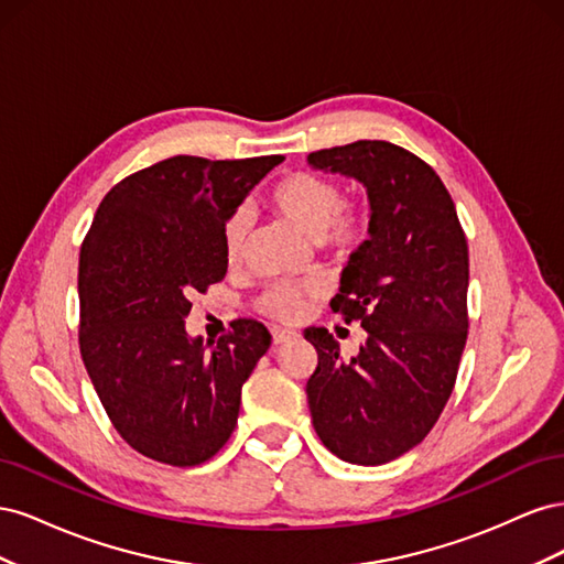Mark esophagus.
Returning <instances> with one entry per match:
<instances>
[{
	"label": "esophagus",
	"mask_w": 564,
	"mask_h": 564,
	"mask_svg": "<svg viewBox=\"0 0 564 564\" xmlns=\"http://www.w3.org/2000/svg\"><path fill=\"white\" fill-rule=\"evenodd\" d=\"M272 334V344H275V346H280V344H286V340H292L296 334L294 332H289V329H272L270 332Z\"/></svg>",
	"instance_id": "1"
}]
</instances>
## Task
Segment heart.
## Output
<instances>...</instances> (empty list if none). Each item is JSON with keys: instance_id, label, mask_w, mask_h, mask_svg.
I'll return each mask as SVG.
<instances>
[{"instance_id": "b5f03b06", "label": "heart", "mask_w": 564, "mask_h": 564, "mask_svg": "<svg viewBox=\"0 0 564 564\" xmlns=\"http://www.w3.org/2000/svg\"><path fill=\"white\" fill-rule=\"evenodd\" d=\"M263 202L270 212H275L299 232L311 237L319 247L332 249L334 253L357 251L367 242L371 230L367 204L344 199L340 185L324 174H286L268 187ZM220 237H224L226 261L230 265L240 263L249 237V216L242 209L232 212L226 218L224 235ZM313 294V286L272 282L253 301V308L270 319L296 322Z\"/></svg>"}]
</instances>
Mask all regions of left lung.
Masks as SVG:
<instances>
[{
	"label": "left lung",
	"instance_id": "obj_1",
	"mask_svg": "<svg viewBox=\"0 0 564 564\" xmlns=\"http://www.w3.org/2000/svg\"><path fill=\"white\" fill-rule=\"evenodd\" d=\"M308 162L365 183L369 240L340 275L332 311L360 322L350 360L324 327L303 336L317 350L308 404L322 445L357 466H381L433 431L468 336V242L445 183L414 152L355 141Z\"/></svg>",
	"mask_w": 564,
	"mask_h": 564
}]
</instances>
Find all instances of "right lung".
I'll return each instance as SVG.
<instances>
[{"label":"right lung","instance_id":"add662e5","mask_svg":"<svg viewBox=\"0 0 564 564\" xmlns=\"http://www.w3.org/2000/svg\"><path fill=\"white\" fill-rule=\"evenodd\" d=\"M282 155H176L119 181L79 251V352L115 431L166 466L209 460L230 440L242 386L270 348L240 317L212 340L185 334L191 296L226 278L224 224Z\"/></svg>","mask_w":564,"mask_h":564}]
</instances>
